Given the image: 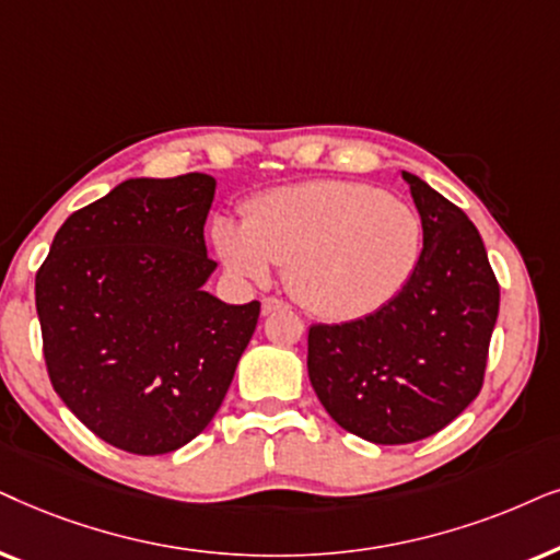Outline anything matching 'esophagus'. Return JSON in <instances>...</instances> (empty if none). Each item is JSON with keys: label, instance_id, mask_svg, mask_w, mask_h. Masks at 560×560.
I'll return each instance as SVG.
<instances>
[{"label": "esophagus", "instance_id": "1", "mask_svg": "<svg viewBox=\"0 0 560 560\" xmlns=\"http://www.w3.org/2000/svg\"><path fill=\"white\" fill-rule=\"evenodd\" d=\"M264 315H271V312H279V310H287L289 304L284 300H279V296H264Z\"/></svg>", "mask_w": 560, "mask_h": 560}]
</instances>
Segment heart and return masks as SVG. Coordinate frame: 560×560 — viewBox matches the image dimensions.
I'll return each mask as SVG.
<instances>
[{"instance_id": "b5f03b06", "label": "heart", "mask_w": 560, "mask_h": 560, "mask_svg": "<svg viewBox=\"0 0 560 560\" xmlns=\"http://www.w3.org/2000/svg\"><path fill=\"white\" fill-rule=\"evenodd\" d=\"M214 245L245 281L287 268L302 307L325 319L369 317L397 300L422 253L420 218L382 189L310 182L253 199L243 225L220 220Z\"/></svg>"}]
</instances>
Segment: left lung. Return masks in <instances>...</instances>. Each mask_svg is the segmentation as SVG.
<instances>
[{"instance_id": "1", "label": "left lung", "mask_w": 560, "mask_h": 560, "mask_svg": "<svg viewBox=\"0 0 560 560\" xmlns=\"http://www.w3.org/2000/svg\"><path fill=\"white\" fill-rule=\"evenodd\" d=\"M401 176L422 220L412 279L374 315L307 335L310 382L327 415L378 445L435 435L471 405L499 315L479 230L420 176Z\"/></svg>"}]
</instances>
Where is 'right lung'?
Masks as SVG:
<instances>
[{
	"label": "right lung",
	"mask_w": 560,
	"mask_h": 560,
	"mask_svg": "<svg viewBox=\"0 0 560 560\" xmlns=\"http://www.w3.org/2000/svg\"><path fill=\"white\" fill-rule=\"evenodd\" d=\"M207 174L130 178L63 222L35 276L43 355L63 405L104 443L161 456L225 399L260 304L205 292Z\"/></svg>",
	"instance_id": "right-lung-1"
}]
</instances>
